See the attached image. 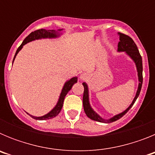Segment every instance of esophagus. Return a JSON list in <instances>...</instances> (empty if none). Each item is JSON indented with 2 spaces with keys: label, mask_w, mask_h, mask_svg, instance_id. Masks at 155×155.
Listing matches in <instances>:
<instances>
[{
  "label": "esophagus",
  "mask_w": 155,
  "mask_h": 155,
  "mask_svg": "<svg viewBox=\"0 0 155 155\" xmlns=\"http://www.w3.org/2000/svg\"><path fill=\"white\" fill-rule=\"evenodd\" d=\"M87 78V74H81L80 75V80L84 81V80H86Z\"/></svg>",
  "instance_id": "34e87169"
}]
</instances>
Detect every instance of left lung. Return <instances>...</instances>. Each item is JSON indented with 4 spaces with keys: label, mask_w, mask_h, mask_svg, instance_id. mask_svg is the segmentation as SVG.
I'll use <instances>...</instances> for the list:
<instances>
[{
    "label": "left lung",
    "mask_w": 155,
    "mask_h": 155,
    "mask_svg": "<svg viewBox=\"0 0 155 155\" xmlns=\"http://www.w3.org/2000/svg\"><path fill=\"white\" fill-rule=\"evenodd\" d=\"M118 35L120 36V42L118 43V50L117 51L119 53L121 52H124V53L128 56L132 60L135 64L136 66L137 71V77H138V87L137 90L136 94L134 97V100L132 101L131 104L128 106V108L123 111L122 113L116 114L113 116V117L105 120L102 117L99 116L98 113L92 109L91 104H90L89 100V89H88V86H87L86 82H83L82 84L84 86V95H83V106H84V110L85 114L91 120H94V121L99 122V123H104V124H109V123H113V122L118 120L121 117L124 116L126 113L131 109L134 102H136L137 98L139 96L140 90H141L142 83H143V64H142V58L140 54L139 50L137 49V46L135 44V42H134L130 37L128 36L127 35L121 33V32H118Z\"/></svg>",
    "instance_id": "left-lung-1"
}]
</instances>
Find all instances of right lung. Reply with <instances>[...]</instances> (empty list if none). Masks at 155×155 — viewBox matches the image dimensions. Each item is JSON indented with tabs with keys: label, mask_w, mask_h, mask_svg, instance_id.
<instances>
[{
	"label": "right lung",
	"mask_w": 155,
	"mask_h": 155,
	"mask_svg": "<svg viewBox=\"0 0 155 155\" xmlns=\"http://www.w3.org/2000/svg\"><path fill=\"white\" fill-rule=\"evenodd\" d=\"M63 30H64L63 28L57 30H47L42 29H42L36 30V31H32V32H31V33L24 39V41L22 42L21 46L18 48L17 51H16L15 53V57H14L13 59L12 64H13L14 61H15V59L16 56H17L18 53H19V51L22 49L23 46L27 44L28 42L42 39H57V38H59V37H61V35H63ZM77 82H78V77H74V78H71V79L68 80L65 83H64L57 104H56L55 106H54L49 113H46V115L42 116H31V114H28V113H28L31 117H32V118L35 119V120H46L54 118L55 116H57V115L60 113L61 109H62L63 104H64V100L66 96V94L69 92V91L71 89L72 86H73L75 83H77Z\"/></svg>",
	"instance_id": "add662e5"
}]
</instances>
